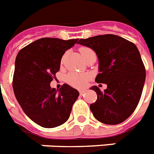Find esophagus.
Listing matches in <instances>:
<instances>
[{
	"label": "esophagus",
	"instance_id": "34e87169",
	"mask_svg": "<svg viewBox=\"0 0 154 154\" xmlns=\"http://www.w3.org/2000/svg\"><path fill=\"white\" fill-rule=\"evenodd\" d=\"M79 94H80L81 95H83V94H84L85 92H86V91H85V90H79Z\"/></svg>",
	"mask_w": 154,
	"mask_h": 154
}]
</instances>
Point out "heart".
<instances>
[{
  "label": "heart",
  "mask_w": 154,
  "mask_h": 154,
  "mask_svg": "<svg viewBox=\"0 0 154 154\" xmlns=\"http://www.w3.org/2000/svg\"><path fill=\"white\" fill-rule=\"evenodd\" d=\"M79 52L83 58H84L89 53L94 52V51L88 47H81L79 48ZM65 56L66 55L63 56L62 62L64 60ZM89 78L90 75L87 73H70L67 76V82L74 87L83 88L87 85V81L89 80Z\"/></svg>",
  "instance_id": "heart-1"
}]
</instances>
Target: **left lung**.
Listing matches in <instances>:
<instances>
[{
  "mask_svg": "<svg viewBox=\"0 0 154 154\" xmlns=\"http://www.w3.org/2000/svg\"><path fill=\"white\" fill-rule=\"evenodd\" d=\"M78 43L96 52L100 73L95 81L107 85L104 91L91 87L97 94L96 102L90 105L92 114L104 124L122 123L137 106L146 80L138 49L134 43L112 34L80 39Z\"/></svg>",
  "mask_w": 154,
  "mask_h": 154,
  "instance_id": "1",
  "label": "left lung"
}]
</instances>
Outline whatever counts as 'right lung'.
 <instances>
[{"label": "right lung", "instance_id": "add662e5", "mask_svg": "<svg viewBox=\"0 0 154 154\" xmlns=\"http://www.w3.org/2000/svg\"><path fill=\"white\" fill-rule=\"evenodd\" d=\"M78 40L41 38L17 54L13 79L15 96L27 116L42 127L54 128L66 122L79 95L67 84L59 91L50 86L60 71L63 55Z\"/></svg>", "mask_w": 154, "mask_h": 154}]
</instances>
